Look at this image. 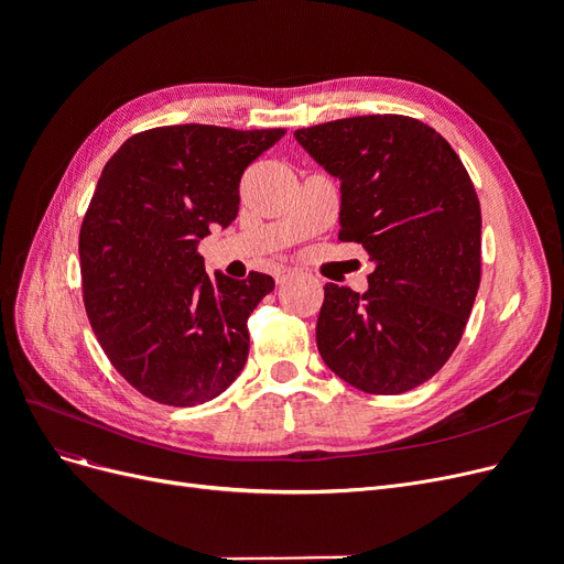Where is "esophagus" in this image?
Segmentation results:
<instances>
[{
    "label": "esophagus",
    "mask_w": 564,
    "mask_h": 564,
    "mask_svg": "<svg viewBox=\"0 0 564 564\" xmlns=\"http://www.w3.org/2000/svg\"><path fill=\"white\" fill-rule=\"evenodd\" d=\"M292 275H294V270H289V268H278L275 272H272V278H275L278 284H284Z\"/></svg>",
    "instance_id": "esophagus-1"
}]
</instances>
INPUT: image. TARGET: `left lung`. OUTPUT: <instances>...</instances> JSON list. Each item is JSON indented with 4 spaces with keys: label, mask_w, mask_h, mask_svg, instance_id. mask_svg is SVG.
<instances>
[{
    "label": "left lung",
    "mask_w": 564,
    "mask_h": 564,
    "mask_svg": "<svg viewBox=\"0 0 564 564\" xmlns=\"http://www.w3.org/2000/svg\"><path fill=\"white\" fill-rule=\"evenodd\" d=\"M340 181V242L373 261L369 289L324 284L317 348L336 377L400 395L445 367L482 272V214L464 162L404 115H362L294 131Z\"/></svg>",
    "instance_id": "left-lung-1"
}]
</instances>
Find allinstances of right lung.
<instances>
[{
	"label": "right lung",
	"instance_id": "obj_1",
	"mask_svg": "<svg viewBox=\"0 0 564 564\" xmlns=\"http://www.w3.org/2000/svg\"><path fill=\"white\" fill-rule=\"evenodd\" d=\"M284 133L158 127L108 160L79 230L84 308L108 360L141 395L195 406L240 377L247 319L275 280H212L197 245L232 224L245 169Z\"/></svg>",
	"mask_w": 564,
	"mask_h": 564
}]
</instances>
